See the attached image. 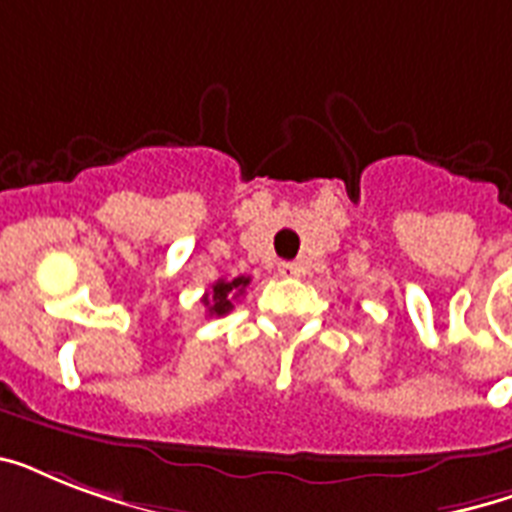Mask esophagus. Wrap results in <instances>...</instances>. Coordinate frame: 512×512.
<instances>
[{"mask_svg":"<svg viewBox=\"0 0 512 512\" xmlns=\"http://www.w3.org/2000/svg\"><path fill=\"white\" fill-rule=\"evenodd\" d=\"M279 273H281V276H289V279H295V276H300V273H303V268H300L297 263H281Z\"/></svg>","mask_w":512,"mask_h":512,"instance_id":"esophagus-1","label":"esophagus"}]
</instances>
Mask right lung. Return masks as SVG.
<instances>
[{"label":"right lung","mask_w":512,"mask_h":512,"mask_svg":"<svg viewBox=\"0 0 512 512\" xmlns=\"http://www.w3.org/2000/svg\"><path fill=\"white\" fill-rule=\"evenodd\" d=\"M247 287H249V276H239V279H233V281L217 279L207 295L201 297V303L207 305L209 316H225L228 311H233V303L244 295V289Z\"/></svg>","instance_id":"1"}]
</instances>
